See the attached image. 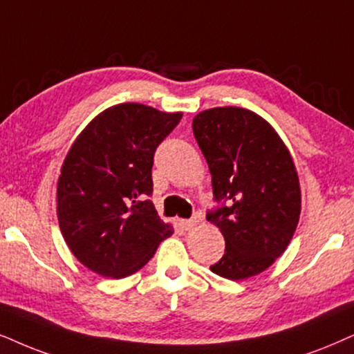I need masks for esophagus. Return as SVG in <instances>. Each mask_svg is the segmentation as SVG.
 <instances>
[{
	"mask_svg": "<svg viewBox=\"0 0 354 354\" xmlns=\"http://www.w3.org/2000/svg\"><path fill=\"white\" fill-rule=\"evenodd\" d=\"M201 222V214H194L191 218H185V221H180V225L183 227L185 230H191L194 229L196 225H199Z\"/></svg>",
	"mask_w": 354,
	"mask_h": 354,
	"instance_id": "1",
	"label": "esophagus"
}]
</instances>
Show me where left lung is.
<instances>
[{
  "instance_id": "obj_1",
  "label": "left lung",
  "mask_w": 354,
  "mask_h": 354,
  "mask_svg": "<svg viewBox=\"0 0 354 354\" xmlns=\"http://www.w3.org/2000/svg\"><path fill=\"white\" fill-rule=\"evenodd\" d=\"M192 132L214 199L223 203L207 214L225 239V253L210 271L232 281L257 276L286 252L297 229L301 185L292 156L271 124L243 107L203 111Z\"/></svg>"
}]
</instances>
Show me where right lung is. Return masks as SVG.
Returning a JSON list of instances; mask_svg holds the SVG:
<instances>
[{
	"label": "right lung",
	"instance_id": "obj_1",
	"mask_svg": "<svg viewBox=\"0 0 354 354\" xmlns=\"http://www.w3.org/2000/svg\"><path fill=\"white\" fill-rule=\"evenodd\" d=\"M181 118L122 102L97 114L70 147L58 176L57 216L66 245L88 270L131 276L173 235L149 196L156 147Z\"/></svg>",
	"mask_w": 354,
	"mask_h": 354
}]
</instances>
